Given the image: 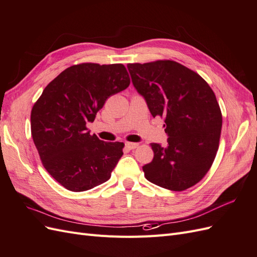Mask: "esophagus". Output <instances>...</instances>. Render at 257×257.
Listing matches in <instances>:
<instances>
[{"label":"esophagus","instance_id":"34e87169","mask_svg":"<svg viewBox=\"0 0 257 257\" xmlns=\"http://www.w3.org/2000/svg\"><path fill=\"white\" fill-rule=\"evenodd\" d=\"M137 146H138V144H136V143H125V147L128 150L135 149V148H137Z\"/></svg>","mask_w":257,"mask_h":257}]
</instances>
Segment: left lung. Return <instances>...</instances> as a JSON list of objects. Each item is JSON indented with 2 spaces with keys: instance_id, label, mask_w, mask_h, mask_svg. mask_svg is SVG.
Here are the masks:
<instances>
[{
  "instance_id": "left-lung-1",
  "label": "left lung",
  "mask_w": 257,
  "mask_h": 257,
  "mask_svg": "<svg viewBox=\"0 0 257 257\" xmlns=\"http://www.w3.org/2000/svg\"><path fill=\"white\" fill-rule=\"evenodd\" d=\"M135 89L153 116H164L167 146L151 144L154 157L143 166L147 180L170 191L195 185L219 149L222 113L209 84L170 60L127 64Z\"/></svg>"
}]
</instances>
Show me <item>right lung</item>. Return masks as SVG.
I'll use <instances>...</instances> for the list:
<instances>
[{
    "label": "right lung",
    "mask_w": 257,
    "mask_h": 257,
    "mask_svg": "<svg viewBox=\"0 0 257 257\" xmlns=\"http://www.w3.org/2000/svg\"><path fill=\"white\" fill-rule=\"evenodd\" d=\"M123 64L82 63L66 68L43 91L31 112V132L43 165L73 192L106 182L123 154V143L90 135L106 99L130 85Z\"/></svg>",
    "instance_id": "add662e5"
}]
</instances>
